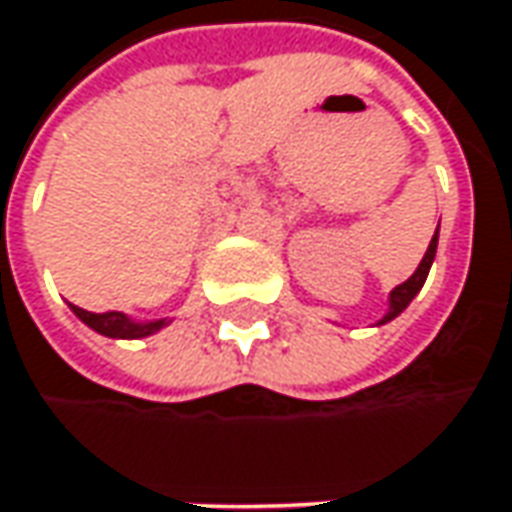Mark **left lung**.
Wrapping results in <instances>:
<instances>
[{
    "mask_svg": "<svg viewBox=\"0 0 512 512\" xmlns=\"http://www.w3.org/2000/svg\"><path fill=\"white\" fill-rule=\"evenodd\" d=\"M440 228V223H437ZM435 252H437V231L435 237H432V243H429V249H426V255L420 260V266L414 269V275L403 281L400 286H394L391 289V295H388V313L379 318V324H385V321H391V318H397L403 310H406L408 304H411V298L423 289L426 284V275H429V269H432V263H435Z\"/></svg>",
    "mask_w": 512,
    "mask_h": 512,
    "instance_id": "8db88e82",
    "label": "left lung"
}]
</instances>
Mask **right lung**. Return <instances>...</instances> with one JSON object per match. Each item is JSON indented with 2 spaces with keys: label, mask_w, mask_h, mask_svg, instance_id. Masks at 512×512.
<instances>
[{
  "label": "right lung",
  "mask_w": 512,
  "mask_h": 512,
  "mask_svg": "<svg viewBox=\"0 0 512 512\" xmlns=\"http://www.w3.org/2000/svg\"><path fill=\"white\" fill-rule=\"evenodd\" d=\"M72 313H75L86 327H92L95 333L101 336H109V339H144V336H153L159 333L162 327H167L170 321L167 318H156V321H133L124 313H89L83 307H75L69 304Z\"/></svg>",
  "instance_id": "right-lung-1"
}]
</instances>
